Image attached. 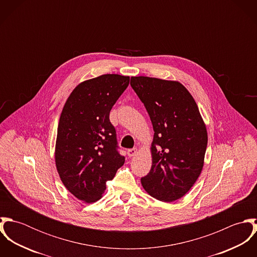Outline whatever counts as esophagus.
Wrapping results in <instances>:
<instances>
[{"label": "esophagus", "mask_w": 257, "mask_h": 257, "mask_svg": "<svg viewBox=\"0 0 257 257\" xmlns=\"http://www.w3.org/2000/svg\"><path fill=\"white\" fill-rule=\"evenodd\" d=\"M137 153H138V149H137V148L127 149V156H128V157H133V156H135Z\"/></svg>", "instance_id": "esophagus-1"}]
</instances>
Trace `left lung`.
I'll use <instances>...</instances> for the list:
<instances>
[{"instance_id":"obj_1","label":"left lung","mask_w":257,"mask_h":257,"mask_svg":"<svg viewBox=\"0 0 257 257\" xmlns=\"http://www.w3.org/2000/svg\"><path fill=\"white\" fill-rule=\"evenodd\" d=\"M131 86L152 122V166L142 184L147 193L173 202L191 189L201 174L208 145L198 106L179 82L132 77Z\"/></svg>"}]
</instances>
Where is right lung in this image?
I'll list each match as a JSON object with an SVG mask.
<instances>
[{
	"instance_id": "right-lung-1",
	"label": "right lung",
	"mask_w": 257,
	"mask_h": 257,
	"mask_svg": "<svg viewBox=\"0 0 257 257\" xmlns=\"http://www.w3.org/2000/svg\"><path fill=\"white\" fill-rule=\"evenodd\" d=\"M128 76L106 74L79 84L61 112L55 147L60 179L86 203L101 199L107 181L124 163L110 111L127 88Z\"/></svg>"
}]
</instances>
